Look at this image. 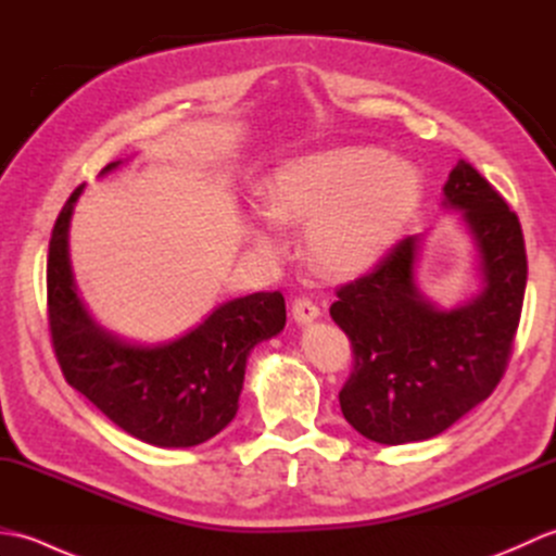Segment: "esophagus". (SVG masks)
Returning <instances> with one entry per match:
<instances>
[{"mask_svg": "<svg viewBox=\"0 0 556 556\" xmlns=\"http://www.w3.org/2000/svg\"><path fill=\"white\" fill-rule=\"evenodd\" d=\"M293 320H296L299 325H311L315 323L317 317H320V308L311 301V299H296L293 301Z\"/></svg>", "mask_w": 556, "mask_h": 556, "instance_id": "34e87169", "label": "esophagus"}]
</instances>
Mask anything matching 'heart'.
Instances as JSON below:
<instances>
[{"label": "heart", "mask_w": 556, "mask_h": 556, "mask_svg": "<svg viewBox=\"0 0 556 556\" xmlns=\"http://www.w3.org/2000/svg\"><path fill=\"white\" fill-rule=\"evenodd\" d=\"M422 195L420 172L372 148H339L293 160L267 184V212L279 222L313 224V257L337 275H358L382 257ZM260 248L277 245L257 229Z\"/></svg>", "instance_id": "b5f03b06"}]
</instances>
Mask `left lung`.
Segmentation results:
<instances>
[{
	"label": "left lung",
	"mask_w": 556,
	"mask_h": 556,
	"mask_svg": "<svg viewBox=\"0 0 556 556\" xmlns=\"http://www.w3.org/2000/svg\"><path fill=\"white\" fill-rule=\"evenodd\" d=\"M478 251L480 291L440 308L416 285L418 236H406L329 308L353 349L339 392L353 430L380 444L442 434L500 384L521 320L528 260L521 222L504 198L458 160L444 184Z\"/></svg>",
	"instance_id": "8db88e82"
}]
</instances>
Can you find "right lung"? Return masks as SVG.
<instances>
[{
	"label": "right lung",
	"instance_id": "obj_1",
	"mask_svg": "<svg viewBox=\"0 0 556 556\" xmlns=\"http://www.w3.org/2000/svg\"><path fill=\"white\" fill-rule=\"evenodd\" d=\"M110 162L100 174H110ZM78 186L54 222L47 255V315L66 382L114 425L152 446H198L239 410L245 363L260 341L287 325L279 291L217 305L203 323L164 344H136L96 323L78 296L68 260V224Z\"/></svg>",
	"mask_w": 556,
	"mask_h": 556
}]
</instances>
